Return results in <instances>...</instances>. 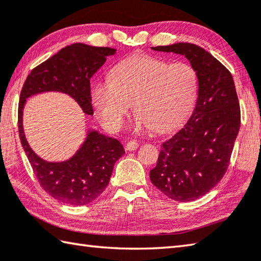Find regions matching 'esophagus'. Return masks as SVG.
<instances>
[{
  "label": "esophagus",
  "mask_w": 261,
  "mask_h": 261,
  "mask_svg": "<svg viewBox=\"0 0 261 261\" xmlns=\"http://www.w3.org/2000/svg\"><path fill=\"white\" fill-rule=\"evenodd\" d=\"M138 146H139V144L137 143L136 140H130V141H127V143H126L125 148H126V150L132 151V150H136L137 148H138Z\"/></svg>",
  "instance_id": "34e87169"
}]
</instances>
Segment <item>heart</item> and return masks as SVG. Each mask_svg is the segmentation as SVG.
I'll list each match as a JSON object with an SVG mask.
<instances>
[{
	"instance_id": "1",
	"label": "heart",
	"mask_w": 261,
	"mask_h": 261,
	"mask_svg": "<svg viewBox=\"0 0 261 261\" xmlns=\"http://www.w3.org/2000/svg\"><path fill=\"white\" fill-rule=\"evenodd\" d=\"M198 89V75L191 64L136 55L113 67L111 82L94 84L91 98L99 120L111 132L121 129L132 101L137 125L167 132L191 114Z\"/></svg>"
}]
</instances>
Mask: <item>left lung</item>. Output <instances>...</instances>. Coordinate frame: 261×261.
Here are the masks:
<instances>
[{
    "label": "left lung",
    "instance_id": "left-lung-1",
    "mask_svg": "<svg viewBox=\"0 0 261 261\" xmlns=\"http://www.w3.org/2000/svg\"><path fill=\"white\" fill-rule=\"evenodd\" d=\"M182 55L198 75V98L193 114L172 138L164 141L151 184L178 202L197 200L220 181L229 165L241 125L233 76L209 52L192 43L155 46Z\"/></svg>",
    "mask_w": 261,
    "mask_h": 261
}]
</instances>
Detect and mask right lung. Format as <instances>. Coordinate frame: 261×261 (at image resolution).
Returning a JSON list of instances; mask_svg holds the SVG:
<instances>
[{"label": "right lung", "instance_id": "add662e5", "mask_svg": "<svg viewBox=\"0 0 261 261\" xmlns=\"http://www.w3.org/2000/svg\"><path fill=\"white\" fill-rule=\"evenodd\" d=\"M115 51L83 43L67 45L33 68L22 85L18 105L19 138L40 186L65 204L85 205L96 200L108 186L114 164L125 153L124 148L117 139L92 131L70 160L45 162L27 144L22 130V108L32 94L60 91L72 96L85 114L92 115L90 79L105 63L106 57Z\"/></svg>", "mask_w": 261, "mask_h": 261}]
</instances>
